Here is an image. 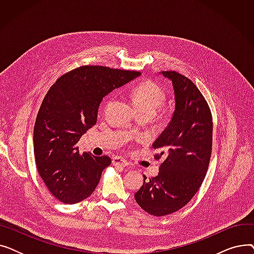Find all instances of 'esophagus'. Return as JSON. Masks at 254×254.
Returning <instances> with one entry per match:
<instances>
[{"mask_svg":"<svg viewBox=\"0 0 254 254\" xmlns=\"http://www.w3.org/2000/svg\"><path fill=\"white\" fill-rule=\"evenodd\" d=\"M112 164L115 166V167H127L128 164H127V162L126 161V159H124V158H122V157H119V156H115V157H113V159H112Z\"/></svg>","mask_w":254,"mask_h":254,"instance_id":"obj_1","label":"esophagus"}]
</instances>
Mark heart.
<instances>
[{
    "mask_svg": "<svg viewBox=\"0 0 254 254\" xmlns=\"http://www.w3.org/2000/svg\"><path fill=\"white\" fill-rule=\"evenodd\" d=\"M131 97L138 110L157 112L166 99L163 88L152 81L142 82L131 90Z\"/></svg>",
    "mask_w": 254,
    "mask_h": 254,
    "instance_id": "obj_1",
    "label": "heart"
}]
</instances>
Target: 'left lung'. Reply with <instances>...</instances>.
Here are the masks:
<instances>
[{
    "instance_id": "left-lung-1",
    "label": "left lung",
    "mask_w": 254,
    "mask_h": 254,
    "mask_svg": "<svg viewBox=\"0 0 254 254\" xmlns=\"http://www.w3.org/2000/svg\"><path fill=\"white\" fill-rule=\"evenodd\" d=\"M175 95V111L152 148L165 157L158 175L146 180L135 193L138 205L154 216L172 214L188 204L205 179L212 152V115L202 92L190 79L163 71Z\"/></svg>"
}]
</instances>
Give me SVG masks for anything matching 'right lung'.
<instances>
[{
  "label": "right lung",
  "instance_id": "right-lung-1",
  "mask_svg": "<svg viewBox=\"0 0 254 254\" xmlns=\"http://www.w3.org/2000/svg\"><path fill=\"white\" fill-rule=\"evenodd\" d=\"M140 75L82 65L61 76L46 93L34 127V153L40 176L61 202L79 203L96 190L111 158L80 154L77 143L97 124L103 98Z\"/></svg>",
  "mask_w": 254,
  "mask_h": 254
}]
</instances>
